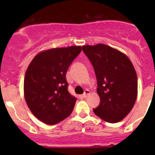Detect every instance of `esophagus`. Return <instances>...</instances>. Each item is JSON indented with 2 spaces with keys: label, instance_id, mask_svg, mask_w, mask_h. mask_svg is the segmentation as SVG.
Masks as SVG:
<instances>
[{
  "label": "esophagus",
  "instance_id": "1",
  "mask_svg": "<svg viewBox=\"0 0 155 155\" xmlns=\"http://www.w3.org/2000/svg\"><path fill=\"white\" fill-rule=\"evenodd\" d=\"M88 94H89V91H88V90H85V92H84L83 94L82 95V97H83V98H85V97H87V95H88Z\"/></svg>",
  "mask_w": 155,
  "mask_h": 155
}]
</instances>
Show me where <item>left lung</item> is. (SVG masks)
Listing matches in <instances>:
<instances>
[{
    "label": "left lung",
    "instance_id": "1",
    "mask_svg": "<svg viewBox=\"0 0 155 155\" xmlns=\"http://www.w3.org/2000/svg\"><path fill=\"white\" fill-rule=\"evenodd\" d=\"M82 51L91 63L97 82L99 106L95 115L109 123H117L128 115L137 96V76L124 54L104 44L84 46Z\"/></svg>",
    "mask_w": 155,
    "mask_h": 155
}]
</instances>
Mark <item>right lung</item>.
Listing matches in <instances>:
<instances>
[{
	"mask_svg": "<svg viewBox=\"0 0 155 155\" xmlns=\"http://www.w3.org/2000/svg\"><path fill=\"white\" fill-rule=\"evenodd\" d=\"M81 46L56 48L39 53L25 73L24 93L34 116L53 125L72 113L76 99L68 92L66 73Z\"/></svg>",
	"mask_w": 155,
	"mask_h": 155,
	"instance_id": "1",
	"label": "right lung"
}]
</instances>
